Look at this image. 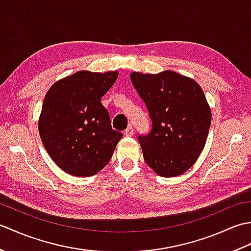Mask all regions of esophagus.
<instances>
[{
    "mask_svg": "<svg viewBox=\"0 0 251 251\" xmlns=\"http://www.w3.org/2000/svg\"><path fill=\"white\" fill-rule=\"evenodd\" d=\"M124 135L126 137H131L132 135H134V128H132V126L127 127V128L125 129V131H124Z\"/></svg>",
    "mask_w": 251,
    "mask_h": 251,
    "instance_id": "obj_1",
    "label": "esophagus"
}]
</instances>
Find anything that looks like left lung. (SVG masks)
<instances>
[{"label": "left lung", "mask_w": 251, "mask_h": 251, "mask_svg": "<svg viewBox=\"0 0 251 251\" xmlns=\"http://www.w3.org/2000/svg\"><path fill=\"white\" fill-rule=\"evenodd\" d=\"M130 79L152 120L150 134L138 137L146 163L162 177L184 174L204 150L211 123L201 87L170 70L131 72Z\"/></svg>", "instance_id": "1"}]
</instances>
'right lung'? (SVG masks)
I'll use <instances>...</instances> for the list:
<instances>
[{
    "instance_id": "obj_1",
    "label": "right lung",
    "mask_w": 251,
    "mask_h": 251,
    "mask_svg": "<svg viewBox=\"0 0 251 251\" xmlns=\"http://www.w3.org/2000/svg\"><path fill=\"white\" fill-rule=\"evenodd\" d=\"M119 76L77 71L51 85L39 117L44 148L58 167L75 177H90L106 166L123 135L111 127L101 98Z\"/></svg>"
}]
</instances>
